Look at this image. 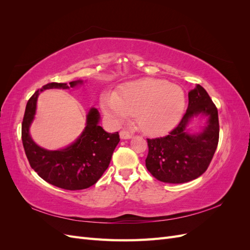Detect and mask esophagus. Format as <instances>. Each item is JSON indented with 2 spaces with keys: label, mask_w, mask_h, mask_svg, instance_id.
I'll list each match as a JSON object with an SVG mask.
<instances>
[{
  "label": "esophagus",
  "mask_w": 250,
  "mask_h": 250,
  "mask_svg": "<svg viewBox=\"0 0 250 250\" xmlns=\"http://www.w3.org/2000/svg\"><path fill=\"white\" fill-rule=\"evenodd\" d=\"M120 138L122 139V140H129V139L132 138V135L128 131H126V130H122V131L120 132Z\"/></svg>",
  "instance_id": "esophagus-1"
}]
</instances>
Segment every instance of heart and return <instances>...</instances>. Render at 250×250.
I'll list each match as a JSON object with an SVG mask.
<instances>
[{"instance_id":"1","label":"heart","mask_w":250,"mask_h":250,"mask_svg":"<svg viewBox=\"0 0 250 250\" xmlns=\"http://www.w3.org/2000/svg\"><path fill=\"white\" fill-rule=\"evenodd\" d=\"M100 103L113 124H122L135 116L140 130L148 135H161L179 123L186 108V96L177 84L145 78L127 83L116 95H102Z\"/></svg>"}]
</instances>
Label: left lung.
<instances>
[{"label":"left lung","instance_id":"1","mask_svg":"<svg viewBox=\"0 0 250 250\" xmlns=\"http://www.w3.org/2000/svg\"><path fill=\"white\" fill-rule=\"evenodd\" d=\"M195 117L205 123L193 133L188 125ZM146 167L163 183L184 184L207 171L219 141L218 110L210 97L197 84L188 92V106L178 126L164 138L148 139Z\"/></svg>","mask_w":250,"mask_h":250}]
</instances>
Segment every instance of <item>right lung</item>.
Returning <instances> with one entry per match:
<instances>
[{
	"label": "right lung",
	"mask_w": 250,
	"mask_h": 250,
	"mask_svg": "<svg viewBox=\"0 0 250 250\" xmlns=\"http://www.w3.org/2000/svg\"><path fill=\"white\" fill-rule=\"evenodd\" d=\"M83 80L52 82L37 89L30 98L21 124V140L31 168L47 183L64 190H83L95 185L108 168L113 151L120 142L119 132H106L99 125L100 113L90 107L84 129L70 145L48 150L37 145L30 134L35 119L37 98L46 89H69L83 84Z\"/></svg>",
	"instance_id": "obj_1"
}]
</instances>
